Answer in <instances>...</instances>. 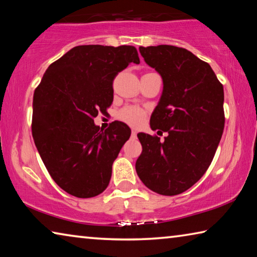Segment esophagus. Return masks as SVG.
<instances>
[{
    "mask_svg": "<svg viewBox=\"0 0 257 257\" xmlns=\"http://www.w3.org/2000/svg\"><path fill=\"white\" fill-rule=\"evenodd\" d=\"M132 136H133L134 138H136V136H137V132H136V130H133V132H132Z\"/></svg>",
    "mask_w": 257,
    "mask_h": 257,
    "instance_id": "1",
    "label": "esophagus"
}]
</instances>
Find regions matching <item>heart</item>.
<instances>
[{"label":"heart","mask_w":257,"mask_h":257,"mask_svg":"<svg viewBox=\"0 0 257 257\" xmlns=\"http://www.w3.org/2000/svg\"><path fill=\"white\" fill-rule=\"evenodd\" d=\"M120 119L123 120L124 122L134 125V127H138V125L143 123V121L145 119V111L135 106L124 107L120 112Z\"/></svg>","instance_id":"obj_1"}]
</instances>
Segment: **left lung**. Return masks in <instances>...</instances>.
I'll return each mask as SVG.
<instances>
[{
    "instance_id": "obj_1",
    "label": "left lung",
    "mask_w": 257,
    "mask_h": 257,
    "mask_svg": "<svg viewBox=\"0 0 257 257\" xmlns=\"http://www.w3.org/2000/svg\"><path fill=\"white\" fill-rule=\"evenodd\" d=\"M162 77L163 90L151 116L158 136L138 134L143 152L136 172L147 188L173 196L189 189L210 167L224 128L223 86L211 66L172 45L139 47Z\"/></svg>"
}]
</instances>
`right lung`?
Masks as SVG:
<instances>
[{"mask_svg": "<svg viewBox=\"0 0 257 257\" xmlns=\"http://www.w3.org/2000/svg\"><path fill=\"white\" fill-rule=\"evenodd\" d=\"M139 63L134 46L80 45L46 69L33 99L32 132L47 171L72 196L89 198L105 190L112 164L132 130L114 121L94 123L113 102V79Z\"/></svg>", "mask_w": 257, "mask_h": 257, "instance_id": "1", "label": "right lung"}]
</instances>
